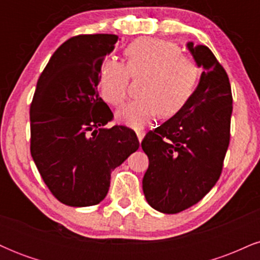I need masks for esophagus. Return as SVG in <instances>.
<instances>
[{
    "label": "esophagus",
    "mask_w": 260,
    "mask_h": 260,
    "mask_svg": "<svg viewBox=\"0 0 260 260\" xmlns=\"http://www.w3.org/2000/svg\"><path fill=\"white\" fill-rule=\"evenodd\" d=\"M144 136H145L144 131H138V132H137V137H138L139 142H142L143 138H144Z\"/></svg>",
    "instance_id": "34e87169"
}]
</instances>
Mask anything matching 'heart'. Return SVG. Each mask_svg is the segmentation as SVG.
I'll return each instance as SVG.
<instances>
[{
	"label": "heart",
	"instance_id": "obj_1",
	"mask_svg": "<svg viewBox=\"0 0 260 260\" xmlns=\"http://www.w3.org/2000/svg\"><path fill=\"white\" fill-rule=\"evenodd\" d=\"M127 66L106 58L100 68L99 86L103 99L121 105L127 96L131 77L147 76L140 99L128 103L116 113L120 123L139 129L156 117L175 116L194 94L201 70L193 58L181 53L171 41L140 38L124 50Z\"/></svg>",
	"mask_w": 260,
	"mask_h": 260
}]
</instances>
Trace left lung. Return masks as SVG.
Masks as SVG:
<instances>
[{"label": "left lung", "mask_w": 260, "mask_h": 260, "mask_svg": "<svg viewBox=\"0 0 260 260\" xmlns=\"http://www.w3.org/2000/svg\"><path fill=\"white\" fill-rule=\"evenodd\" d=\"M187 47L204 68L194 94L142 142L149 159L143 192L149 205L164 214L186 210L215 186L230 144L232 94L228 73L209 47L193 43Z\"/></svg>", "instance_id": "obj_1"}]
</instances>
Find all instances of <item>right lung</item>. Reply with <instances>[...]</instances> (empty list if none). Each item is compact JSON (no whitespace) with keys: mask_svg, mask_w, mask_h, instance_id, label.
<instances>
[{"mask_svg":"<svg viewBox=\"0 0 260 260\" xmlns=\"http://www.w3.org/2000/svg\"><path fill=\"white\" fill-rule=\"evenodd\" d=\"M117 41L113 34L68 39L50 58L32 96V160L50 192L70 207L99 204L112 170L139 148L131 128H105L113 113L98 92L104 57Z\"/></svg>","mask_w":260,"mask_h":260,"instance_id":"obj_1","label":"right lung"}]
</instances>
